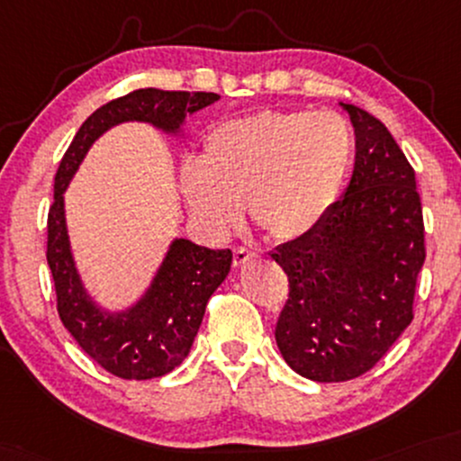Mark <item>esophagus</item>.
<instances>
[{"mask_svg": "<svg viewBox=\"0 0 461 461\" xmlns=\"http://www.w3.org/2000/svg\"><path fill=\"white\" fill-rule=\"evenodd\" d=\"M253 258H255V253L251 251V249H247V247L234 249V264L236 266H245L247 262H251Z\"/></svg>", "mask_w": 461, "mask_h": 461, "instance_id": "esophagus-1", "label": "esophagus"}]
</instances>
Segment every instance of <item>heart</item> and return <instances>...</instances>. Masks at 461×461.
Returning a JSON list of instances; mask_svg holds the SVG:
<instances>
[{"instance_id": "heart-1", "label": "heart", "mask_w": 461, "mask_h": 461, "mask_svg": "<svg viewBox=\"0 0 461 461\" xmlns=\"http://www.w3.org/2000/svg\"><path fill=\"white\" fill-rule=\"evenodd\" d=\"M352 129L335 111H262L216 126L202 165L182 171L197 219L227 231L249 214L276 242L313 234L335 206L352 160Z\"/></svg>"}]
</instances>
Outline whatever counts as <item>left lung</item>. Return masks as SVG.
<instances>
[{
    "mask_svg": "<svg viewBox=\"0 0 461 461\" xmlns=\"http://www.w3.org/2000/svg\"><path fill=\"white\" fill-rule=\"evenodd\" d=\"M357 135L346 195L313 234L270 251L290 281L275 339L315 382L367 374L414 318L423 208L406 154L375 115L343 104Z\"/></svg>",
    "mask_w": 461,
    "mask_h": 461,
    "instance_id": "left-lung-1",
    "label": "left lung"
}]
</instances>
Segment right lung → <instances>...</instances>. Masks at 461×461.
I'll return each instance as SVG.
<instances>
[{"mask_svg": "<svg viewBox=\"0 0 461 461\" xmlns=\"http://www.w3.org/2000/svg\"><path fill=\"white\" fill-rule=\"evenodd\" d=\"M219 101L212 92H165L143 87L115 98L81 124L55 174L47 219V262L51 268L58 313L87 357L124 380L160 378L176 369L202 326L206 304L230 273V249H208L174 240L146 296L126 313L107 315L94 307L72 262L64 219V191L72 174L104 131L120 122H149L176 132L188 113Z\"/></svg>", "mask_w": 461, "mask_h": 461, "instance_id": "add662e5", "label": "right lung"}]
</instances>
